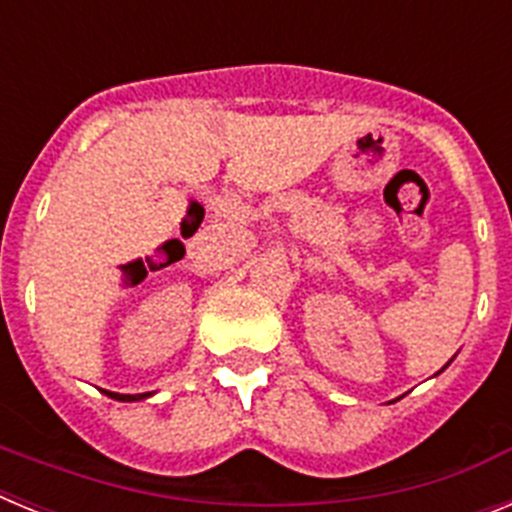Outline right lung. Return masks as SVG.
Returning <instances> with one entry per match:
<instances>
[{"mask_svg": "<svg viewBox=\"0 0 512 512\" xmlns=\"http://www.w3.org/2000/svg\"><path fill=\"white\" fill-rule=\"evenodd\" d=\"M104 395L112 397V400H120V402H138V400H146V397H151V392H140V395H120V392L104 390Z\"/></svg>", "mask_w": 512, "mask_h": 512, "instance_id": "right-lung-1", "label": "right lung"}]
</instances>
